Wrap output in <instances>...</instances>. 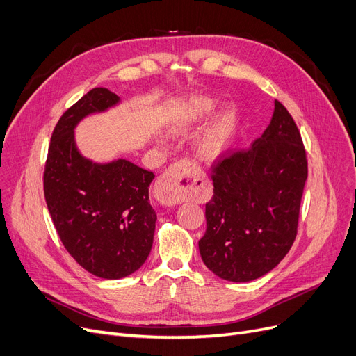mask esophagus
Segmentation results:
<instances>
[{"instance_id":"esophagus-1","label":"esophagus","mask_w":356,"mask_h":356,"mask_svg":"<svg viewBox=\"0 0 356 356\" xmlns=\"http://www.w3.org/2000/svg\"><path fill=\"white\" fill-rule=\"evenodd\" d=\"M197 179L202 181V187H204L207 181L203 170L190 159L179 161L178 163L170 166L166 172L158 179L154 186L156 194L159 195L163 204L172 206L186 200L195 190Z\"/></svg>"}]
</instances>
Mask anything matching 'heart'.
<instances>
[{
    "instance_id": "b5f03b06",
    "label": "heart",
    "mask_w": 356,
    "mask_h": 356,
    "mask_svg": "<svg viewBox=\"0 0 356 356\" xmlns=\"http://www.w3.org/2000/svg\"><path fill=\"white\" fill-rule=\"evenodd\" d=\"M216 109V101L209 96L195 97L184 106L170 122V131L177 134L188 133L195 124L203 121ZM235 117L232 111H225L215 120L198 141V153L207 161H215L226 150L232 138Z\"/></svg>"
}]
</instances>
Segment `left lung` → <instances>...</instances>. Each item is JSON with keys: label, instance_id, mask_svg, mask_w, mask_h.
<instances>
[{"label": "left lung", "instance_id": "left-lung-1", "mask_svg": "<svg viewBox=\"0 0 356 356\" xmlns=\"http://www.w3.org/2000/svg\"><path fill=\"white\" fill-rule=\"evenodd\" d=\"M307 177L300 130L275 101L261 137L213 166L215 188L198 241L207 268L229 282H250L273 270L295 241Z\"/></svg>", "mask_w": 356, "mask_h": 356}]
</instances>
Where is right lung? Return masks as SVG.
<instances>
[{"instance_id":"right-lung-1","label":"right lung","mask_w":356,"mask_h":356,"mask_svg":"<svg viewBox=\"0 0 356 356\" xmlns=\"http://www.w3.org/2000/svg\"><path fill=\"white\" fill-rule=\"evenodd\" d=\"M120 102L115 93L95 88L68 108L54 129L44 172L45 200L61 243L102 279L130 276L143 266L158 219L149 200L153 172L127 159L93 162L76 145L83 118Z\"/></svg>"}]
</instances>
